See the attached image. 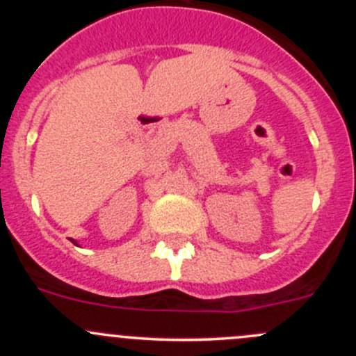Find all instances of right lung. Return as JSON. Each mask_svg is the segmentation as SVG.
Listing matches in <instances>:
<instances>
[{
    "mask_svg": "<svg viewBox=\"0 0 356 356\" xmlns=\"http://www.w3.org/2000/svg\"><path fill=\"white\" fill-rule=\"evenodd\" d=\"M72 243H74V245H77V241H74V239H72Z\"/></svg>",
    "mask_w": 356,
    "mask_h": 356,
    "instance_id": "obj_1",
    "label": "right lung"
}]
</instances>
